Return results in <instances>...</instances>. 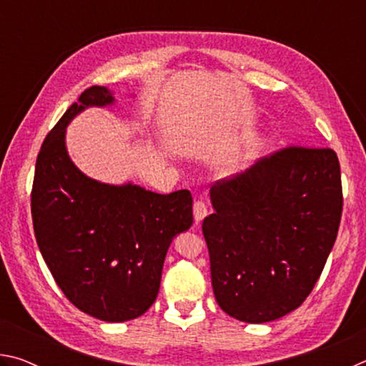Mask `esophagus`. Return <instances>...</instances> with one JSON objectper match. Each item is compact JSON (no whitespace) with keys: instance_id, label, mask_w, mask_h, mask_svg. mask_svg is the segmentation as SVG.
I'll return each mask as SVG.
<instances>
[{"instance_id":"1","label":"esophagus","mask_w":366,"mask_h":366,"mask_svg":"<svg viewBox=\"0 0 366 366\" xmlns=\"http://www.w3.org/2000/svg\"><path fill=\"white\" fill-rule=\"evenodd\" d=\"M208 214V207L205 200H197L194 203V218H195V222H200L205 216Z\"/></svg>"}]
</instances>
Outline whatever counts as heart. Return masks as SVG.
Instances as JSON below:
<instances>
[{"instance_id": "heart-1", "label": "heart", "mask_w": 366, "mask_h": 366, "mask_svg": "<svg viewBox=\"0 0 366 366\" xmlns=\"http://www.w3.org/2000/svg\"><path fill=\"white\" fill-rule=\"evenodd\" d=\"M253 154H255V148H250V150H247L244 153L237 154V157H234L231 161L227 163V171H235L239 169L240 166H242L247 159H250Z\"/></svg>"}]
</instances>
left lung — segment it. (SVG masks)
Returning <instances> with one entry per match:
<instances>
[{
	"label": "left lung",
	"mask_w": 366,
	"mask_h": 366,
	"mask_svg": "<svg viewBox=\"0 0 366 366\" xmlns=\"http://www.w3.org/2000/svg\"><path fill=\"white\" fill-rule=\"evenodd\" d=\"M203 219L213 292L227 315L268 323L300 307L336 242L342 216L332 148L290 145L221 179Z\"/></svg>",
	"instance_id": "obj_1"
}]
</instances>
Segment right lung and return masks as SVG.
<instances>
[{"mask_svg": "<svg viewBox=\"0 0 366 366\" xmlns=\"http://www.w3.org/2000/svg\"><path fill=\"white\" fill-rule=\"evenodd\" d=\"M114 102L90 86L58 121L39 152L30 209L36 244L74 307L119 323L157 300L166 252L194 222L192 195L154 194L139 185H108L82 174L67 157L64 132L86 107Z\"/></svg>", "mask_w": 366, "mask_h": 366, "instance_id": "1", "label": "right lung"}]
</instances>
